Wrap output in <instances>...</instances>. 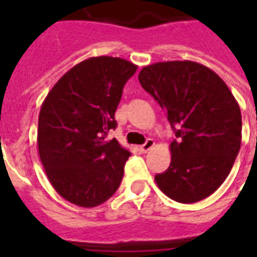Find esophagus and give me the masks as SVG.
<instances>
[{
    "mask_svg": "<svg viewBox=\"0 0 257 257\" xmlns=\"http://www.w3.org/2000/svg\"><path fill=\"white\" fill-rule=\"evenodd\" d=\"M153 145H155V141H153L152 139H148V140L145 141L144 144L141 145L140 151H141V152L147 153V152H148V151H151V149L153 148Z\"/></svg>",
    "mask_w": 257,
    "mask_h": 257,
    "instance_id": "34e87169",
    "label": "esophagus"
}]
</instances>
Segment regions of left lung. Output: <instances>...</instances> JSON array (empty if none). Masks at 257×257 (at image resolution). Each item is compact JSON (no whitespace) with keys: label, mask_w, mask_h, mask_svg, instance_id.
Wrapping results in <instances>:
<instances>
[{"label":"left lung","mask_w":257,"mask_h":257,"mask_svg":"<svg viewBox=\"0 0 257 257\" xmlns=\"http://www.w3.org/2000/svg\"><path fill=\"white\" fill-rule=\"evenodd\" d=\"M141 86L164 109L175 131L172 160L155 176L177 203L212 195L229 175L241 145V113L227 84L193 61L156 62L139 74Z\"/></svg>","instance_id":"8db88e82"}]
</instances>
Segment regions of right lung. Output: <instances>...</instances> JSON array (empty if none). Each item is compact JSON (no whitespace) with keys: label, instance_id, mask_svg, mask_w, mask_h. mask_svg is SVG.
<instances>
[{"label":"right lung","instance_id":"1","mask_svg":"<svg viewBox=\"0 0 257 257\" xmlns=\"http://www.w3.org/2000/svg\"><path fill=\"white\" fill-rule=\"evenodd\" d=\"M137 66L124 58H88L62 76L42 102L38 116L40 159L57 193L92 208L112 197L131 156L108 132L125 82Z\"/></svg>","mask_w":257,"mask_h":257}]
</instances>
